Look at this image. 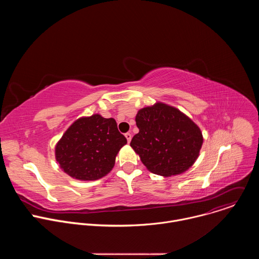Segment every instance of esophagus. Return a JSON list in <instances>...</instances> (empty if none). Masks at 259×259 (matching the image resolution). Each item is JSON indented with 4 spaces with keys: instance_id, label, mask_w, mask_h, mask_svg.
Returning a JSON list of instances; mask_svg holds the SVG:
<instances>
[{
    "instance_id": "34e87169",
    "label": "esophagus",
    "mask_w": 259,
    "mask_h": 259,
    "mask_svg": "<svg viewBox=\"0 0 259 259\" xmlns=\"http://www.w3.org/2000/svg\"><path fill=\"white\" fill-rule=\"evenodd\" d=\"M125 137H126V139H127V141H128V143L131 141V138H132V135H131V133H126L125 134Z\"/></svg>"
}]
</instances>
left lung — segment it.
I'll use <instances>...</instances> for the list:
<instances>
[{"mask_svg": "<svg viewBox=\"0 0 259 259\" xmlns=\"http://www.w3.org/2000/svg\"><path fill=\"white\" fill-rule=\"evenodd\" d=\"M135 121L139 132L130 145L151 172L177 175L192 167L199 157L202 132L179 109L158 102L139 109Z\"/></svg>", "mask_w": 259, "mask_h": 259, "instance_id": "8db88e82", "label": "left lung"}]
</instances>
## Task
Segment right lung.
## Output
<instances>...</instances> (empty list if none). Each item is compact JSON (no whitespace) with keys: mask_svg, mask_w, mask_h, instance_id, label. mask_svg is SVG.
Segmentation results:
<instances>
[{"mask_svg":"<svg viewBox=\"0 0 259 259\" xmlns=\"http://www.w3.org/2000/svg\"><path fill=\"white\" fill-rule=\"evenodd\" d=\"M126 137L115 119L96 114L73 122L55 147L60 168L79 180H97L113 169Z\"/></svg>","mask_w":259,"mask_h":259,"instance_id":"right-lung-1","label":"right lung"}]
</instances>
